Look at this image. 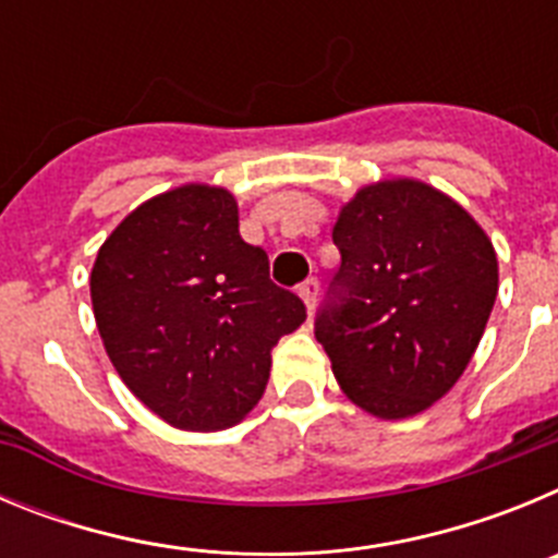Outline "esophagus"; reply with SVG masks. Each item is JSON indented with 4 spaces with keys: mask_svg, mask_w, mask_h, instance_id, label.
Listing matches in <instances>:
<instances>
[{
    "mask_svg": "<svg viewBox=\"0 0 558 558\" xmlns=\"http://www.w3.org/2000/svg\"><path fill=\"white\" fill-rule=\"evenodd\" d=\"M318 290H322V284H318V279H307V282L299 284V295L304 299V304H307V310L313 313L315 307V299H318Z\"/></svg>",
    "mask_w": 558,
    "mask_h": 558,
    "instance_id": "34e87169",
    "label": "esophagus"
}]
</instances>
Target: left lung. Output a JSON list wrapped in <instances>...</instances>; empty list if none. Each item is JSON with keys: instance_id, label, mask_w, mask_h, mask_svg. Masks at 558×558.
Returning a JSON list of instances; mask_svg holds the SVG:
<instances>
[{"instance_id": "8db88e82", "label": "left lung", "mask_w": 558, "mask_h": 558, "mask_svg": "<svg viewBox=\"0 0 558 558\" xmlns=\"http://www.w3.org/2000/svg\"><path fill=\"white\" fill-rule=\"evenodd\" d=\"M340 268L315 318L338 386L379 418L416 416L475 354L497 299L486 231L413 179L368 184L332 229Z\"/></svg>"}]
</instances>
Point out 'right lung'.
Listing matches in <instances>:
<instances>
[{
    "instance_id": "add662e5",
    "label": "right lung",
    "mask_w": 558,
    "mask_h": 558,
    "mask_svg": "<svg viewBox=\"0 0 558 558\" xmlns=\"http://www.w3.org/2000/svg\"><path fill=\"white\" fill-rule=\"evenodd\" d=\"M92 304L122 383L181 430L236 425L268 386L279 338L307 318L240 236L234 195L206 184L156 195L111 231Z\"/></svg>"
}]
</instances>
